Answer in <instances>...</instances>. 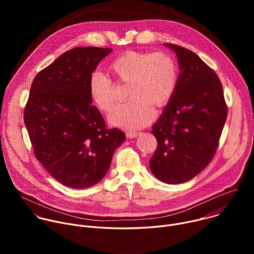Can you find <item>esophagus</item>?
Segmentation results:
<instances>
[{
    "label": "esophagus",
    "instance_id": "obj_1",
    "mask_svg": "<svg viewBox=\"0 0 254 254\" xmlns=\"http://www.w3.org/2000/svg\"><path fill=\"white\" fill-rule=\"evenodd\" d=\"M126 134L128 138H134L139 134V132H137V131H127Z\"/></svg>",
    "mask_w": 254,
    "mask_h": 254
}]
</instances>
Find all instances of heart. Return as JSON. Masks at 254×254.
<instances>
[{
    "label": "heart",
    "mask_w": 254,
    "mask_h": 254,
    "mask_svg": "<svg viewBox=\"0 0 254 254\" xmlns=\"http://www.w3.org/2000/svg\"><path fill=\"white\" fill-rule=\"evenodd\" d=\"M108 69L119 82L128 84L127 95L130 100L118 106L110 118L113 125L123 128L137 129L149 125L155 118L152 104L165 106L177 87V64L165 52L126 51L108 64ZM88 91L100 111L108 114L114 110L117 99L110 77L92 72Z\"/></svg>",
    "instance_id": "obj_1"
}]
</instances>
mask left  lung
<instances>
[{"label": "left lung", "instance_id": "8db88e82", "mask_svg": "<svg viewBox=\"0 0 254 254\" xmlns=\"http://www.w3.org/2000/svg\"><path fill=\"white\" fill-rule=\"evenodd\" d=\"M178 58L180 74L171 100L152 127L158 148L150 160L154 176L181 184L211 162L227 118L222 84L197 54L165 43Z\"/></svg>", "mask_w": 254, "mask_h": 254}]
</instances>
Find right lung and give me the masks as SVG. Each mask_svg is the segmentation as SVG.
Here are the masks:
<instances>
[{"label":"right lung","mask_w":254,"mask_h":254,"mask_svg":"<svg viewBox=\"0 0 254 254\" xmlns=\"http://www.w3.org/2000/svg\"><path fill=\"white\" fill-rule=\"evenodd\" d=\"M111 48L77 47L60 55L36 75L24 112L34 154L61 184L82 189L95 185L126 140L105 127L88 91L89 76Z\"/></svg>","instance_id":"1"}]
</instances>
